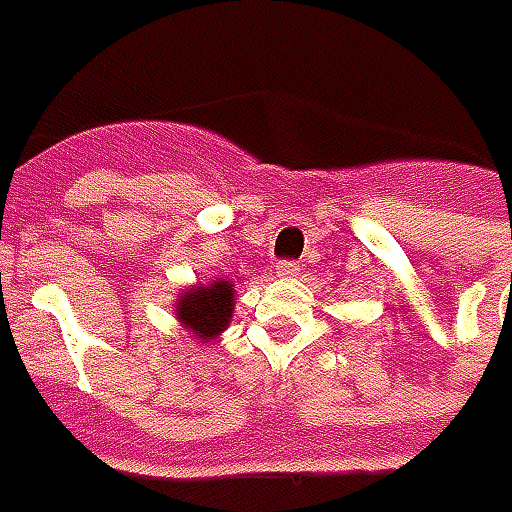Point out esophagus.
<instances>
[{"instance_id": "34e87169", "label": "esophagus", "mask_w": 512, "mask_h": 512, "mask_svg": "<svg viewBox=\"0 0 512 512\" xmlns=\"http://www.w3.org/2000/svg\"><path fill=\"white\" fill-rule=\"evenodd\" d=\"M300 273V264L297 262H278L275 264V275L278 278H295Z\"/></svg>"}]
</instances>
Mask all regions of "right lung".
Masks as SVG:
<instances>
[{"label": "right lung", "instance_id": "add662e5", "mask_svg": "<svg viewBox=\"0 0 512 512\" xmlns=\"http://www.w3.org/2000/svg\"><path fill=\"white\" fill-rule=\"evenodd\" d=\"M234 300H237V286L228 278H212V281H198V284L181 289L173 314L184 331H190L198 344L217 339L226 331L231 314H234Z\"/></svg>", "mask_w": 512, "mask_h": 512}]
</instances>
